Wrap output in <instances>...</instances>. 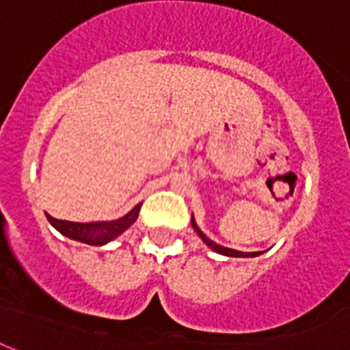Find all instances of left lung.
I'll return each instance as SVG.
<instances>
[{"label": "left lung", "mask_w": 350, "mask_h": 350, "mask_svg": "<svg viewBox=\"0 0 350 350\" xmlns=\"http://www.w3.org/2000/svg\"><path fill=\"white\" fill-rule=\"evenodd\" d=\"M190 223H192V228L196 230V234L200 235L201 239H203V243L208 246L210 250H214L215 254H221V255H226V257H257V255H260V252H237V250H232V248H226V246H221V244L214 243L212 239H208L206 235L203 234L200 230V226L196 224V219H194V215H192V219H190Z\"/></svg>", "instance_id": "obj_1"}]
</instances>
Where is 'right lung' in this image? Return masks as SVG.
Instances as JSON below:
<instances>
[{
    "label": "right lung",
    "mask_w": 350,
    "mask_h": 350,
    "mask_svg": "<svg viewBox=\"0 0 350 350\" xmlns=\"http://www.w3.org/2000/svg\"><path fill=\"white\" fill-rule=\"evenodd\" d=\"M140 204L127 212L124 217H118L115 221H95V223H73V221L55 219L52 215H46L53 228L62 234L68 239L77 241V243L90 244V246H104V244L115 241L118 235H122L135 223L140 212Z\"/></svg>",
    "instance_id": "1"
}]
</instances>
